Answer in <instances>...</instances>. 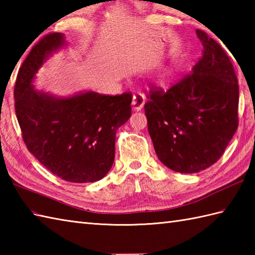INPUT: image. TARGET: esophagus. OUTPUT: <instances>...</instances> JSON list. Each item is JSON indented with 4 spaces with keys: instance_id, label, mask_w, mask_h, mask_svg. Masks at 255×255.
<instances>
[{
    "instance_id": "obj_1",
    "label": "esophagus",
    "mask_w": 255,
    "mask_h": 255,
    "mask_svg": "<svg viewBox=\"0 0 255 255\" xmlns=\"http://www.w3.org/2000/svg\"><path fill=\"white\" fill-rule=\"evenodd\" d=\"M145 103V96L142 93H136L132 96V102H131V106L132 110L139 112L142 110V107Z\"/></svg>"
}]
</instances>
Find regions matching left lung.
Instances as JSON below:
<instances>
[{"label":"left lung","mask_w":255,"mask_h":255,"mask_svg":"<svg viewBox=\"0 0 255 255\" xmlns=\"http://www.w3.org/2000/svg\"><path fill=\"white\" fill-rule=\"evenodd\" d=\"M204 46L193 73L144 104L148 131L159 160L178 173H197L218 161L238 128L239 86L229 57L196 30Z\"/></svg>","instance_id":"obj_1"}]
</instances>
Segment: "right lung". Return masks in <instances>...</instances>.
<instances>
[{
  "label": "right lung",
  "instance_id": "obj_1",
  "mask_svg": "<svg viewBox=\"0 0 255 255\" xmlns=\"http://www.w3.org/2000/svg\"><path fill=\"white\" fill-rule=\"evenodd\" d=\"M67 46L61 32L32 47L15 83V111L29 152L52 174L72 183L102 180L113 166L118 128L131 115V93L84 91L57 96L34 86L52 53Z\"/></svg>",
  "mask_w": 255,
  "mask_h": 255
}]
</instances>
